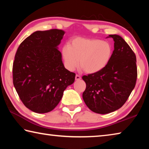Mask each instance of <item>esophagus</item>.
Returning <instances> with one entry per match:
<instances>
[{
    "instance_id": "obj_1",
    "label": "esophagus",
    "mask_w": 149,
    "mask_h": 149,
    "mask_svg": "<svg viewBox=\"0 0 149 149\" xmlns=\"http://www.w3.org/2000/svg\"><path fill=\"white\" fill-rule=\"evenodd\" d=\"M81 76L80 75H75V80L76 81H78V80H79V79H81Z\"/></svg>"
}]
</instances>
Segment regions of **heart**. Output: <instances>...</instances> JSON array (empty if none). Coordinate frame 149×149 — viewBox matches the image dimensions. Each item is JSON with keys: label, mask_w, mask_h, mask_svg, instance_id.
<instances>
[{"label": "heart", "mask_w": 149, "mask_h": 149, "mask_svg": "<svg viewBox=\"0 0 149 149\" xmlns=\"http://www.w3.org/2000/svg\"><path fill=\"white\" fill-rule=\"evenodd\" d=\"M112 49L109 42L97 39L77 37L73 39L70 46L62 49V56L65 67L74 71L79 65L88 74L100 71L109 62Z\"/></svg>", "instance_id": "1"}]
</instances>
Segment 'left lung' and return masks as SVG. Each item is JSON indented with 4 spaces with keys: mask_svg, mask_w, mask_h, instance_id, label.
Masks as SVG:
<instances>
[{
    "mask_svg": "<svg viewBox=\"0 0 149 149\" xmlns=\"http://www.w3.org/2000/svg\"><path fill=\"white\" fill-rule=\"evenodd\" d=\"M114 50L108 64L100 71L84 75L86 84L83 99L87 107L105 114L119 109L134 89L137 77L136 56L122 37L110 35Z\"/></svg>",
    "mask_w": 149,
    "mask_h": 149,
    "instance_id": "8db88e82",
    "label": "left lung"
}]
</instances>
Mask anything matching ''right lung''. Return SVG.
<instances>
[{
	"instance_id": "1",
	"label": "right lung",
	"mask_w": 149,
	"mask_h": 149,
	"mask_svg": "<svg viewBox=\"0 0 149 149\" xmlns=\"http://www.w3.org/2000/svg\"><path fill=\"white\" fill-rule=\"evenodd\" d=\"M64 33L57 29L35 31L19 45L15 55L14 86L24 104L34 112L52 111L75 81V73L65 68L58 49Z\"/></svg>"
}]
</instances>
